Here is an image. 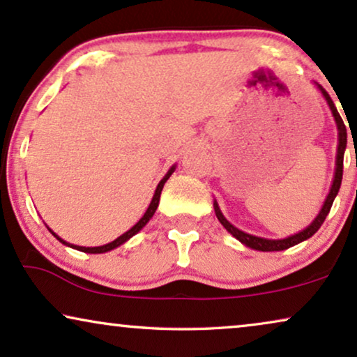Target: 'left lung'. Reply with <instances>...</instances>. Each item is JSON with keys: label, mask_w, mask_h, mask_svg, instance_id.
<instances>
[{"label": "left lung", "mask_w": 357, "mask_h": 357, "mask_svg": "<svg viewBox=\"0 0 357 357\" xmlns=\"http://www.w3.org/2000/svg\"><path fill=\"white\" fill-rule=\"evenodd\" d=\"M321 90V93L324 96V98L328 100V105L331 108L333 112V116H335L336 120V125H337V130H340V145H337V158H336V174H335V181H333V186H331V191H329L326 201H324V206L323 209L319 211L318 218L311 222V225L305 229V231H301L298 234H295V236L288 237V238H282V241H268V238H261V237H255V236H250V234H245L242 231H238L237 227H234V225L229 222L227 219L224 218L222 212H220L218 202H214V211H215V215H218V219L220 220V224L224 225L225 229H227L229 232L232 234L234 237L238 238L242 243H245L247 247H250V249H255V250H261V252H275V250H285V249H290V247L296 245V243L306 241V238H310L313 236L314 232L318 231L319 227H321V224L324 222V219H326V215L329 214V211H331V206H333V201H335L337 191H340V186H341V179H342V160H344V150H346V143H347V133H346V125L344 121H342L341 115L337 114L336 107H335V102L331 100V97H329V93L324 90L323 87H319Z\"/></svg>", "instance_id": "8db88e82"}]
</instances>
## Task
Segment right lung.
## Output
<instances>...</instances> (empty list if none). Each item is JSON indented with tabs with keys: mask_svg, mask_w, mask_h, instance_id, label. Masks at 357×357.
I'll return each instance as SVG.
<instances>
[{
	"mask_svg": "<svg viewBox=\"0 0 357 357\" xmlns=\"http://www.w3.org/2000/svg\"><path fill=\"white\" fill-rule=\"evenodd\" d=\"M173 171H174V166H173V168H171V169L168 171V174H166V176H165V178H163V179H161V183H160V184H158V188H156V191H155V196H153V201H151V204H150V207H148V209H146V212H145V215H143V218H142V219H139V220H138V222H137V224H135V225H133V227H132V229H130V231H128V232H125V234H123V236H120L119 238H115V241H114V242L107 243V245H102V247H75V245H70V243H67V242H64V241H62V238H61V237H57V236H56V234H54V232L51 231V232H52V236H54V237H56L59 242L66 243V245H69V247H74V249H77V250H80V252H87V254H102V252H108V250L115 249V247H119V245H121V243H123V242H126V241H128V238H130V237H133V236H135V234H137V232H139V231H142V229H143V227H145V225H146V222H148V220H150V219L153 218V214H155V211H156V207H158V202H160V196H161V191H163V186H165V183H166V181H168V178H169V176H171V173H173Z\"/></svg>",
	"mask_w": 357,
	"mask_h": 357,
	"instance_id": "add662e5",
	"label": "right lung"
}]
</instances>
